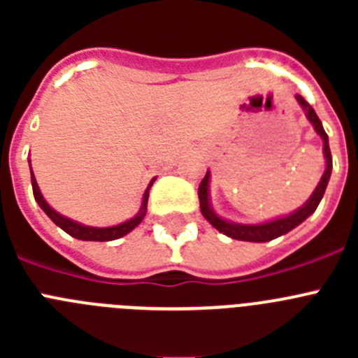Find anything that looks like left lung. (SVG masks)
<instances>
[{"label":"left lung","mask_w":358,"mask_h":358,"mask_svg":"<svg viewBox=\"0 0 358 358\" xmlns=\"http://www.w3.org/2000/svg\"><path fill=\"white\" fill-rule=\"evenodd\" d=\"M297 103L301 106V109L305 110V116L310 123H312V127L314 131L317 132V136L322 140V154H324V173L321 176V181L317 182L315 189L312 192V195L308 197V201L299 206L297 210L290 211L289 215H281V217H274L271 220H265V222H258V224H240V222H233L229 218H224L213 210L211 206V195H210V182H211V173L210 170L206 172V177L201 181V186H199V202H201V211L204 215L208 222L218 229L222 235L229 236V238L235 240H242V242H255V243H262V242H268V240H274L281 235H287L289 231H292L294 227H297L301 222H305L306 218L310 215L314 213L317 210L319 202H321L322 195L327 192L328 181H330L331 176V152H330V145H328V134L322 129L321 120L317 118L315 115V110L312 109L308 102H305V98L301 94H296Z\"/></svg>","instance_id":"1"}]
</instances>
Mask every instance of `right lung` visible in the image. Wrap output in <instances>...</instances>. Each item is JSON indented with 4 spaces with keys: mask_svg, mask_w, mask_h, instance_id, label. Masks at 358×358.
Listing matches in <instances>:
<instances>
[{
    "mask_svg": "<svg viewBox=\"0 0 358 358\" xmlns=\"http://www.w3.org/2000/svg\"><path fill=\"white\" fill-rule=\"evenodd\" d=\"M28 164H30V159H28ZM30 176H31V188H34V197H36V201H37V204L41 206V210L48 215V217L52 218L53 222L61 227L62 231H66L68 235H71L73 238L87 240V242H109V240L122 238V236H125L127 233H131L134 227L140 226L141 220H143L145 215H147L148 192H150L152 185H154V181H156V177H154V179L148 182L147 189H145V194H143V199H141L140 211H138L134 217L129 218V220H125V222L116 224V226L96 227V226H85V224L77 222V220H73V218H69V217H64L62 213H59L57 210H53L48 202H46V199L43 197V194H41L39 185H37L36 176H34V170H31V164H30Z\"/></svg>",
    "mask_w": 358,
    "mask_h": 358,
    "instance_id": "1",
    "label": "right lung"
}]
</instances>
